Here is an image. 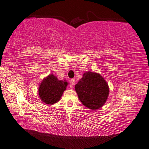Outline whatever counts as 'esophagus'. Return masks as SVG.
Wrapping results in <instances>:
<instances>
[{"instance_id":"1","label":"esophagus","mask_w":149,"mask_h":149,"mask_svg":"<svg viewBox=\"0 0 149 149\" xmlns=\"http://www.w3.org/2000/svg\"><path fill=\"white\" fill-rule=\"evenodd\" d=\"M75 79H70V83L72 84V86H74L75 84Z\"/></svg>"}]
</instances>
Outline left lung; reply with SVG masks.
<instances>
[{
  "mask_svg": "<svg viewBox=\"0 0 149 149\" xmlns=\"http://www.w3.org/2000/svg\"><path fill=\"white\" fill-rule=\"evenodd\" d=\"M75 90L84 106L90 109L102 107L109 95V88L100 75L94 72L85 73L75 85Z\"/></svg>",
  "mask_w": 149,
  "mask_h": 149,
  "instance_id": "1",
  "label": "left lung"
}]
</instances>
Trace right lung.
<instances>
[{
	"mask_svg": "<svg viewBox=\"0 0 149 149\" xmlns=\"http://www.w3.org/2000/svg\"><path fill=\"white\" fill-rule=\"evenodd\" d=\"M67 85L66 81H59L53 74L49 75L44 79L40 86L38 93L40 99L47 104L58 102Z\"/></svg>",
	"mask_w": 149,
	"mask_h": 149,
	"instance_id": "1",
	"label": "right lung"
}]
</instances>
